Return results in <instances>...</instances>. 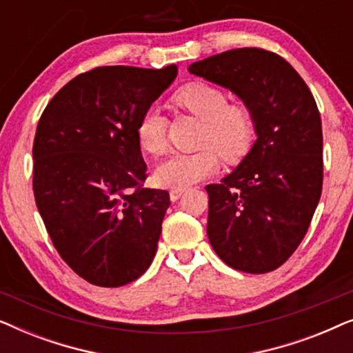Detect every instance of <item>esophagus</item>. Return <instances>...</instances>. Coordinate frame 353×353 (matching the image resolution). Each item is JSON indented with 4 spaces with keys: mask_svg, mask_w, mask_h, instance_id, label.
<instances>
[{
    "mask_svg": "<svg viewBox=\"0 0 353 353\" xmlns=\"http://www.w3.org/2000/svg\"><path fill=\"white\" fill-rule=\"evenodd\" d=\"M183 192H185V190H170V199L175 202L181 197Z\"/></svg>",
    "mask_w": 353,
    "mask_h": 353,
    "instance_id": "esophagus-1",
    "label": "esophagus"
}]
</instances>
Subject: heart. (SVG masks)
<instances>
[{"instance_id": "heart-1", "label": "heart", "mask_w": 353, "mask_h": 353, "mask_svg": "<svg viewBox=\"0 0 353 353\" xmlns=\"http://www.w3.org/2000/svg\"><path fill=\"white\" fill-rule=\"evenodd\" d=\"M173 103L204 122L197 152H178L156 168L157 185L172 190H186L197 181L219 172V157L238 162L248 154L255 134L254 112L248 104L228 103V94L219 86L192 81L173 94ZM167 117L157 105L143 112L137 125V138L144 152L161 156L167 149Z\"/></svg>"}]
</instances>
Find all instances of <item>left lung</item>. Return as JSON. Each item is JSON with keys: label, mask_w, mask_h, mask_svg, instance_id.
Masks as SVG:
<instances>
[{"label": "left lung", "mask_w": 353, "mask_h": 353, "mask_svg": "<svg viewBox=\"0 0 353 353\" xmlns=\"http://www.w3.org/2000/svg\"><path fill=\"white\" fill-rule=\"evenodd\" d=\"M252 109L255 139L236 170L207 185V236L245 273L276 270L302 243L323 188V132L315 98L274 52L238 48L190 65Z\"/></svg>", "instance_id": "1"}]
</instances>
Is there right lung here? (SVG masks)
<instances>
[{"label":"right lung","mask_w":353,"mask_h":353,"mask_svg":"<svg viewBox=\"0 0 353 353\" xmlns=\"http://www.w3.org/2000/svg\"><path fill=\"white\" fill-rule=\"evenodd\" d=\"M176 74L175 64L96 67L62 86L38 122V212L62 260L94 286L134 281L156 255L170 196L143 186L137 125Z\"/></svg>","instance_id":"obj_1"}]
</instances>
